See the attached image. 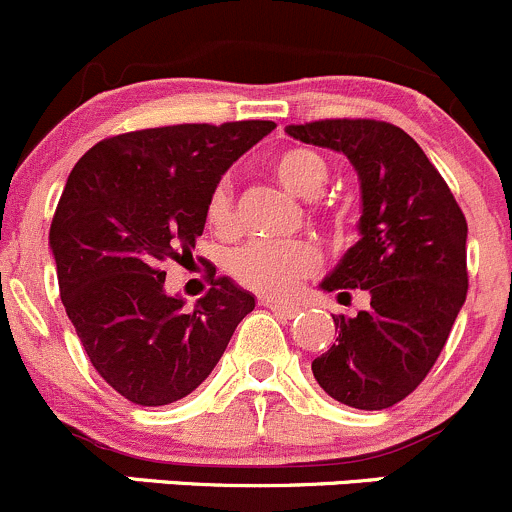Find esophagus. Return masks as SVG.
Segmentation results:
<instances>
[{"mask_svg": "<svg viewBox=\"0 0 512 512\" xmlns=\"http://www.w3.org/2000/svg\"><path fill=\"white\" fill-rule=\"evenodd\" d=\"M261 305H266L268 310H273L276 315H281V318H288L291 320L295 313H298V308L295 305H288V303H276V300H261Z\"/></svg>", "mask_w": 512, "mask_h": 512, "instance_id": "34e87169", "label": "esophagus"}]
</instances>
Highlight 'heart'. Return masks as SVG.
<instances>
[{
  "instance_id": "heart-1",
  "label": "heart",
  "mask_w": 512,
  "mask_h": 512,
  "mask_svg": "<svg viewBox=\"0 0 512 512\" xmlns=\"http://www.w3.org/2000/svg\"><path fill=\"white\" fill-rule=\"evenodd\" d=\"M273 172L286 189L298 197H315L330 177L328 160L310 147H291L273 160ZM207 219L217 231L234 226V192L229 179H219L207 199ZM335 219H342L335 212ZM318 251L303 239L251 241L226 261L231 278L239 286L261 295H286L298 281L315 271Z\"/></svg>"
}]
</instances>
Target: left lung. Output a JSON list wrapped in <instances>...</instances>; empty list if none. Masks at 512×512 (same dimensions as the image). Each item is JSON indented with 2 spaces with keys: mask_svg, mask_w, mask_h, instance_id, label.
Masks as SVG:
<instances>
[{
  "mask_svg": "<svg viewBox=\"0 0 512 512\" xmlns=\"http://www.w3.org/2000/svg\"><path fill=\"white\" fill-rule=\"evenodd\" d=\"M291 138L342 152L362 189V239L320 283L350 298L370 293L355 318L333 315L337 340L313 360L320 387L355 409L394 407L439 360L468 291V224L449 184L402 128L370 118L288 125Z\"/></svg>",
  "mask_w": 512,
  "mask_h": 512,
  "instance_id": "8db88e82",
  "label": "left lung"
}]
</instances>
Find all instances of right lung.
Returning a JSON list of instances; mask_svg holds the SVG:
<instances>
[{
  "label": "right lung",
  "mask_w": 512,
  "mask_h": 512,
  "mask_svg": "<svg viewBox=\"0 0 512 512\" xmlns=\"http://www.w3.org/2000/svg\"><path fill=\"white\" fill-rule=\"evenodd\" d=\"M273 120L184 123L96 142L68 175L49 244L61 300L96 372L140 407L199 387L256 300L229 278L184 310L165 293L167 261L182 263L207 221L221 175Z\"/></svg>",
  "instance_id": "add662e5"
}]
</instances>
